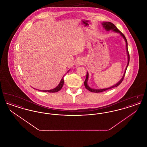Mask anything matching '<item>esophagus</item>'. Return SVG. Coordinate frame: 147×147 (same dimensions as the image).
<instances>
[{"label": "esophagus", "mask_w": 147, "mask_h": 147, "mask_svg": "<svg viewBox=\"0 0 147 147\" xmlns=\"http://www.w3.org/2000/svg\"><path fill=\"white\" fill-rule=\"evenodd\" d=\"M84 63V62L82 58H78L76 61V64L77 65H82Z\"/></svg>", "instance_id": "esophagus-1"}]
</instances>
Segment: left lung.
Segmentation results:
<instances>
[{"mask_svg":"<svg viewBox=\"0 0 147 147\" xmlns=\"http://www.w3.org/2000/svg\"><path fill=\"white\" fill-rule=\"evenodd\" d=\"M102 25L103 28H105V30H106L107 31L112 30V31L115 32L119 33V34L121 35V36L124 38V40H125V42H126V51H127V55L128 62H127V66H126V69H125V70L124 74H123V76L122 77V78L121 79V80L119 81V82H117L116 84L113 85V86H110V87H109V88H107L100 89H93V88H90V87L88 85V79H89V73H88V72L87 71L86 77L85 80V82H84V85H85V87L86 88V89H88V90H89V91H91V92H103V91H106V90H107L112 89V88H113L117 87L119 85L122 83V80H123V78H124L125 76V74H126V70H127V67H128V66L129 62V55L128 50V43H127V40H126V37H125V35H123V34L119 30V29L116 27V26H115L113 24H112V22H103L102 23Z\"/></svg>","mask_w":147,"mask_h":147,"instance_id":"1","label":"left lung"}]
</instances>
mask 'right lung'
Returning <instances> with one entry per match:
<instances>
[{
	"mask_svg": "<svg viewBox=\"0 0 147 147\" xmlns=\"http://www.w3.org/2000/svg\"><path fill=\"white\" fill-rule=\"evenodd\" d=\"M69 71V70L68 71V72ZM63 77H64V76H63V78L61 79L60 83L56 86L55 88L52 89H51V90H38L43 91V92H57V91H59V90L62 89V88L63 87V84H64Z\"/></svg>",
	"mask_w": 147,
	"mask_h": 147,
	"instance_id": "obj_1",
	"label": "right lung"
}]
</instances>
